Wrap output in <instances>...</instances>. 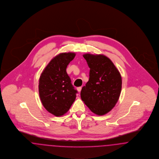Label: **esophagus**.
Returning a JSON list of instances; mask_svg holds the SVG:
<instances>
[{
  "mask_svg": "<svg viewBox=\"0 0 159 159\" xmlns=\"http://www.w3.org/2000/svg\"><path fill=\"white\" fill-rule=\"evenodd\" d=\"M81 89H82V87H78V88H77V90H78V92H79V93L81 92Z\"/></svg>",
  "mask_w": 159,
  "mask_h": 159,
  "instance_id": "esophagus-1",
  "label": "esophagus"
}]
</instances>
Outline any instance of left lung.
Masks as SVG:
<instances>
[{
  "mask_svg": "<svg viewBox=\"0 0 159 159\" xmlns=\"http://www.w3.org/2000/svg\"><path fill=\"white\" fill-rule=\"evenodd\" d=\"M90 67L89 81L82 88L81 98L94 114L103 116L116 105L121 90V76L112 61L102 54H85Z\"/></svg>",
  "mask_w": 159,
  "mask_h": 159,
  "instance_id": "left-lung-1",
  "label": "left lung"
}]
</instances>
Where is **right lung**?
I'll return each mask as SVG.
<instances>
[{
  "instance_id": "obj_1",
  "label": "right lung",
  "mask_w": 159,
  "mask_h": 159,
  "mask_svg": "<svg viewBox=\"0 0 159 159\" xmlns=\"http://www.w3.org/2000/svg\"><path fill=\"white\" fill-rule=\"evenodd\" d=\"M74 52H63L50 61L39 81V94L43 107L56 117L66 114L75 100L77 91L66 72Z\"/></svg>"
}]
</instances>
